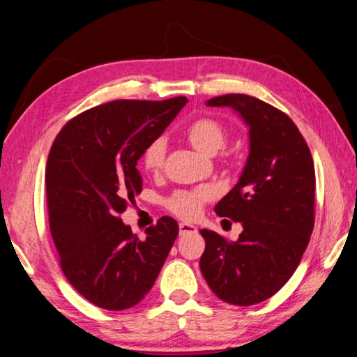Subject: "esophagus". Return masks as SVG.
Listing matches in <instances>:
<instances>
[{"label":"esophagus","instance_id":"obj_1","mask_svg":"<svg viewBox=\"0 0 357 357\" xmlns=\"http://www.w3.org/2000/svg\"><path fill=\"white\" fill-rule=\"evenodd\" d=\"M197 227L194 224H188V222H181L179 224V235H188V234H195Z\"/></svg>","mask_w":357,"mask_h":357}]
</instances>
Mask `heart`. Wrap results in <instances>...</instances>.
<instances>
[{
    "mask_svg": "<svg viewBox=\"0 0 357 357\" xmlns=\"http://www.w3.org/2000/svg\"><path fill=\"white\" fill-rule=\"evenodd\" d=\"M185 138L205 155L216 154L219 149L224 148L227 141V130L222 123L209 117L197 119L185 128ZM165 141L157 138L148 144L143 152V165L149 173H158L165 160ZM208 189H194V190H179L169 197L167 206L176 216L183 219H194L200 214L203 203L209 199Z\"/></svg>",
    "mask_w": 357,
    "mask_h": 357,
    "instance_id": "b5f03b06",
    "label": "heart"
}]
</instances>
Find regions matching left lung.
<instances>
[{
    "label": "left lung",
    "mask_w": 357,
    "mask_h": 357,
    "mask_svg": "<svg viewBox=\"0 0 357 357\" xmlns=\"http://www.w3.org/2000/svg\"><path fill=\"white\" fill-rule=\"evenodd\" d=\"M206 106L230 107L248 127L250 154L238 183L214 211L241 222L229 243L203 229L200 270L220 301L250 307L267 301L291 278L314 225V165L289 117L250 95L229 93Z\"/></svg>",
    "instance_id": "1"
}]
</instances>
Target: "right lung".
Instances as JSON below:
<instances>
[{"label": "right lung", "mask_w": 357, "mask_h": 357, "mask_svg": "<svg viewBox=\"0 0 357 357\" xmlns=\"http://www.w3.org/2000/svg\"><path fill=\"white\" fill-rule=\"evenodd\" d=\"M188 103L117 100L71 119L46 167L50 234L71 286L100 308L143 301L165 264L179 225L169 216L139 240L119 218L143 189L138 160Z\"/></svg>", "instance_id": "right-lung-1"}]
</instances>
